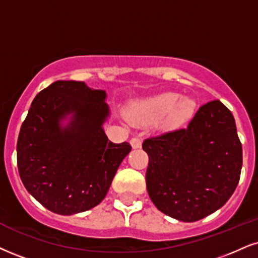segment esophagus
<instances>
[{
	"label": "esophagus",
	"instance_id": "1",
	"mask_svg": "<svg viewBox=\"0 0 258 258\" xmlns=\"http://www.w3.org/2000/svg\"><path fill=\"white\" fill-rule=\"evenodd\" d=\"M130 144H132L133 148H140V147H141L142 141H141V139H140V138H133L132 140H130Z\"/></svg>",
	"mask_w": 258,
	"mask_h": 258
}]
</instances>
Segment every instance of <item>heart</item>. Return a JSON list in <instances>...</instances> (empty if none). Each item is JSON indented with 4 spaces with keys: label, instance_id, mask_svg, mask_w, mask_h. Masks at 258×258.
<instances>
[{
    "label": "heart",
    "instance_id": "b5f03b06",
    "mask_svg": "<svg viewBox=\"0 0 258 258\" xmlns=\"http://www.w3.org/2000/svg\"><path fill=\"white\" fill-rule=\"evenodd\" d=\"M196 110L192 98L180 97L176 92H165L147 99L135 101L130 106V117L135 122L147 123L163 118L166 129L177 128L187 122Z\"/></svg>",
    "mask_w": 258,
    "mask_h": 258
}]
</instances>
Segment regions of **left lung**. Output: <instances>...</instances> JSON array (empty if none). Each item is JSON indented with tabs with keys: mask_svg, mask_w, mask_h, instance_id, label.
<instances>
[{
	"mask_svg": "<svg viewBox=\"0 0 258 258\" xmlns=\"http://www.w3.org/2000/svg\"><path fill=\"white\" fill-rule=\"evenodd\" d=\"M146 185L155 207L180 221L221 208L240 178L243 152L236 122L220 100L196 111L186 128L146 139Z\"/></svg>",
	"mask_w": 258,
	"mask_h": 258,
	"instance_id": "left-lung-1",
	"label": "left lung"
}]
</instances>
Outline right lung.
<instances>
[{"mask_svg":"<svg viewBox=\"0 0 258 258\" xmlns=\"http://www.w3.org/2000/svg\"><path fill=\"white\" fill-rule=\"evenodd\" d=\"M106 93L82 81H55L39 92L22 122L18 170L27 191L45 208L72 215L103 201L117 168L132 151L103 130L109 116ZM73 113L62 128L59 122Z\"/></svg>","mask_w":258,"mask_h":258,"instance_id":"obj_1","label":"right lung"}]
</instances>
